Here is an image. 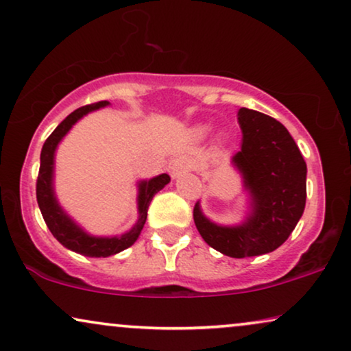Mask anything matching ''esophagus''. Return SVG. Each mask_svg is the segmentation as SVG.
Returning <instances> with one entry per match:
<instances>
[{"mask_svg":"<svg viewBox=\"0 0 351 351\" xmlns=\"http://www.w3.org/2000/svg\"><path fill=\"white\" fill-rule=\"evenodd\" d=\"M192 169H194V162L186 156L175 157L169 164V173L171 175V178H180L182 173H187Z\"/></svg>","mask_w":351,"mask_h":351,"instance_id":"1","label":"esophagus"}]
</instances>
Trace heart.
Masks as SVG:
<instances>
[{"label":"heart","instance_id":"obj_1","mask_svg":"<svg viewBox=\"0 0 351 351\" xmlns=\"http://www.w3.org/2000/svg\"><path fill=\"white\" fill-rule=\"evenodd\" d=\"M208 132H210V127H206V125H202V127L197 128V135H200V136L206 135Z\"/></svg>","mask_w":351,"mask_h":351}]
</instances>
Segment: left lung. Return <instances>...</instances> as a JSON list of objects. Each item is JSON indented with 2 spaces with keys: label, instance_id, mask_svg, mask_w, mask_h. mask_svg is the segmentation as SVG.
<instances>
[{
  "label": "left lung",
  "instance_id": "1",
  "mask_svg": "<svg viewBox=\"0 0 351 351\" xmlns=\"http://www.w3.org/2000/svg\"><path fill=\"white\" fill-rule=\"evenodd\" d=\"M237 119L243 138L232 165L243 178L248 215L240 224H216L197 202L194 221L211 248L240 259L267 254L288 240L305 208L307 164L286 127L274 117L240 108Z\"/></svg>",
  "mask_w": 351,
  "mask_h": 351
}]
</instances>
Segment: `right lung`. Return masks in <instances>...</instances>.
<instances>
[{
	"label": "right lung",
	"instance_id": "add662e5",
	"mask_svg": "<svg viewBox=\"0 0 351 351\" xmlns=\"http://www.w3.org/2000/svg\"><path fill=\"white\" fill-rule=\"evenodd\" d=\"M108 105H110V101H98L92 103V105L77 108L76 111H73L70 116H66L65 119L57 125L56 130L51 133V136L47 138L43 146L41 165H39V175L36 181L38 205L49 230L52 232V235L56 237L65 248L82 256H87V258H108V256L121 253V251L127 250L128 246L135 243L136 239L141 234L143 226L146 223L147 208H149L152 197H154L160 189H164V187L170 182V176L167 173L154 176L151 178V180H141L136 182L138 219L136 223L133 224L132 229L127 230L125 234L122 235H90L62 208V205L58 204L57 200L56 187H53L57 147L79 119H82L84 116L88 114V112L97 111Z\"/></svg>",
	"mask_w": 351,
	"mask_h": 351
}]
</instances>
